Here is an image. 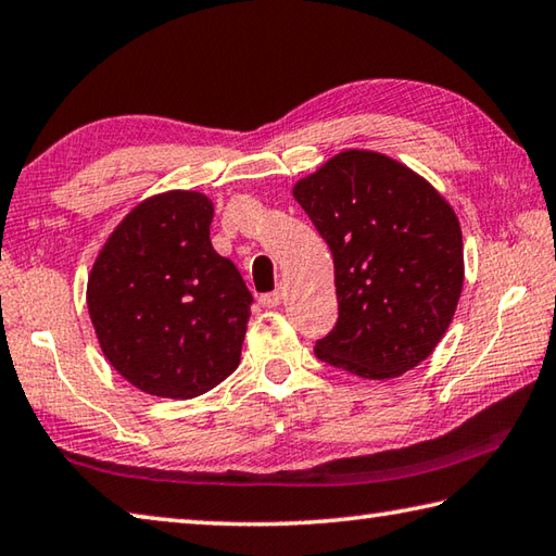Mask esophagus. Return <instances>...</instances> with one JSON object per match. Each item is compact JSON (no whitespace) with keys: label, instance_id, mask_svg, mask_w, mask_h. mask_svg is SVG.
Instances as JSON below:
<instances>
[{"label":"esophagus","instance_id":"34e87169","mask_svg":"<svg viewBox=\"0 0 556 556\" xmlns=\"http://www.w3.org/2000/svg\"><path fill=\"white\" fill-rule=\"evenodd\" d=\"M281 299H285V289H275V291H269V294H262L260 304L265 308H277L281 304Z\"/></svg>","mask_w":556,"mask_h":556}]
</instances>
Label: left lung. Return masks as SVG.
<instances>
[{
	"instance_id": "left-lung-1",
	"label": "left lung",
	"mask_w": 556,
	"mask_h": 556,
	"mask_svg": "<svg viewBox=\"0 0 556 556\" xmlns=\"http://www.w3.org/2000/svg\"><path fill=\"white\" fill-rule=\"evenodd\" d=\"M294 199L336 265L338 323L318 359L362 379L418 367L445 336L464 285L457 214L410 167L342 150L299 179Z\"/></svg>"
}]
</instances>
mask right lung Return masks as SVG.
<instances>
[{
    "label": "right lung",
    "instance_id": "right-lung-1",
    "mask_svg": "<svg viewBox=\"0 0 556 556\" xmlns=\"http://www.w3.org/2000/svg\"><path fill=\"white\" fill-rule=\"evenodd\" d=\"M214 201L173 189L114 228L89 271L87 308L109 365L160 399H194L240 362L252 294L211 245Z\"/></svg>",
    "mask_w": 556,
    "mask_h": 556
}]
</instances>
